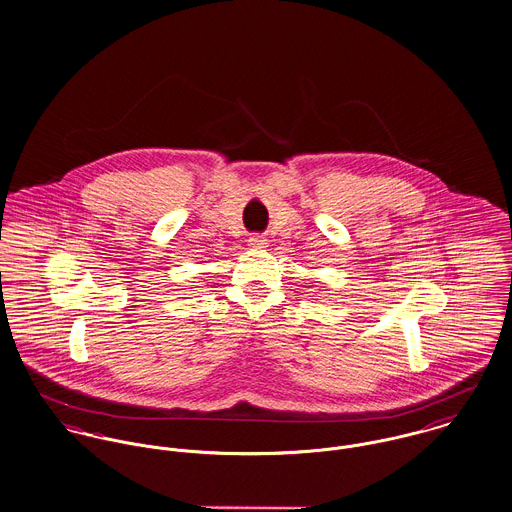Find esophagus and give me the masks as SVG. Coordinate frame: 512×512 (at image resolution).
<instances>
[{"mask_svg": "<svg viewBox=\"0 0 512 512\" xmlns=\"http://www.w3.org/2000/svg\"><path fill=\"white\" fill-rule=\"evenodd\" d=\"M267 239L265 237H261V235H253V237H249V247L251 249H265L267 247V243H265Z\"/></svg>", "mask_w": 512, "mask_h": 512, "instance_id": "34e87169", "label": "esophagus"}]
</instances>
